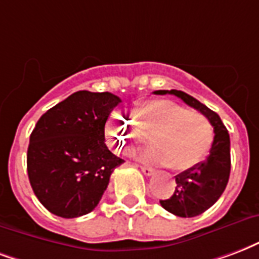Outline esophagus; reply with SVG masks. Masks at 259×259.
<instances>
[{"mask_svg": "<svg viewBox=\"0 0 259 259\" xmlns=\"http://www.w3.org/2000/svg\"><path fill=\"white\" fill-rule=\"evenodd\" d=\"M140 168H141V171L144 173V176H152L154 174V168H151V167H147V166H140Z\"/></svg>", "mask_w": 259, "mask_h": 259, "instance_id": "1", "label": "esophagus"}]
</instances>
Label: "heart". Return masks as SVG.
<instances>
[{"label": "heart", "instance_id": "b5f03b06", "mask_svg": "<svg viewBox=\"0 0 259 259\" xmlns=\"http://www.w3.org/2000/svg\"><path fill=\"white\" fill-rule=\"evenodd\" d=\"M132 126L118 112L111 114L105 123V136L114 148L127 151L149 136L152 148L141 154V159L155 164H167L176 171L196 167L207 158L214 143V127L207 116L189 111L170 100H156L136 110Z\"/></svg>", "mask_w": 259, "mask_h": 259}]
</instances>
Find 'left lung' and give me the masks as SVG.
I'll return each instance as SVG.
<instances>
[{
  "label": "left lung",
  "mask_w": 259,
  "mask_h": 259,
  "mask_svg": "<svg viewBox=\"0 0 259 259\" xmlns=\"http://www.w3.org/2000/svg\"><path fill=\"white\" fill-rule=\"evenodd\" d=\"M155 95H174L204 116H207L214 127V143L207 159L196 167L185 170L176 176L177 187L173 195L160 200L164 210L178 217H196L217 202L227 188L231 173V140L221 118L208 107L202 104L185 92L156 91Z\"/></svg>",
  "instance_id": "obj_1"
}]
</instances>
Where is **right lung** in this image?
<instances>
[{
  "label": "right lung",
  "instance_id": "obj_1",
  "mask_svg": "<svg viewBox=\"0 0 259 259\" xmlns=\"http://www.w3.org/2000/svg\"><path fill=\"white\" fill-rule=\"evenodd\" d=\"M122 103L110 92L79 91L42 115L30 136L27 173L48 211L75 218L95 210L123 159L105 145V122Z\"/></svg>",
  "mask_w": 259,
  "mask_h": 259
}]
</instances>
